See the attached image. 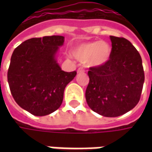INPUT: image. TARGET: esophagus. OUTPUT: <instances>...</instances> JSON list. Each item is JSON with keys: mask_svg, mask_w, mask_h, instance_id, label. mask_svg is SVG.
<instances>
[{"mask_svg": "<svg viewBox=\"0 0 152 152\" xmlns=\"http://www.w3.org/2000/svg\"><path fill=\"white\" fill-rule=\"evenodd\" d=\"M77 72H78V73L85 72V69H84L83 67H79V68L77 69Z\"/></svg>", "mask_w": 152, "mask_h": 152, "instance_id": "obj_1", "label": "esophagus"}]
</instances>
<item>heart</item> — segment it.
Returning <instances> with one entry per match:
<instances>
[{"mask_svg":"<svg viewBox=\"0 0 152 152\" xmlns=\"http://www.w3.org/2000/svg\"><path fill=\"white\" fill-rule=\"evenodd\" d=\"M112 48L105 41H90L80 44L72 50L74 58L89 67H99L107 63Z\"/></svg>","mask_w":152,"mask_h":152,"instance_id":"heart-1","label":"heart"}]
</instances>
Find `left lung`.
I'll list each match as a JSON object with an SVG mask.
<instances>
[{
    "label": "left lung",
    "instance_id": "1",
    "mask_svg": "<svg viewBox=\"0 0 152 152\" xmlns=\"http://www.w3.org/2000/svg\"><path fill=\"white\" fill-rule=\"evenodd\" d=\"M112 53L103 66L90 67L86 102L106 117L125 114L139 102L144 83L142 58L127 39L110 36Z\"/></svg>",
    "mask_w": 152,
    "mask_h": 152
}]
</instances>
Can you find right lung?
Returning a JSON list of instances; mask_svg holds the SVG:
<instances>
[{"mask_svg": "<svg viewBox=\"0 0 152 152\" xmlns=\"http://www.w3.org/2000/svg\"><path fill=\"white\" fill-rule=\"evenodd\" d=\"M64 37L31 38L19 45L12 53L7 78L10 92L19 107L37 116L59 108L67 84L76 72L61 69L56 59Z\"/></svg>", "mask_w": 152, "mask_h": 152, "instance_id": "right-lung-1", "label": "right lung"}]
</instances>
